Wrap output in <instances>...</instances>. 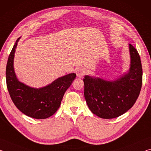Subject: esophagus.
Instances as JSON below:
<instances>
[{
    "mask_svg": "<svg viewBox=\"0 0 151 151\" xmlns=\"http://www.w3.org/2000/svg\"><path fill=\"white\" fill-rule=\"evenodd\" d=\"M86 71L84 68H78L77 70H76V76L78 78H83V76L85 75Z\"/></svg>",
    "mask_w": 151,
    "mask_h": 151,
    "instance_id": "1",
    "label": "esophagus"
}]
</instances>
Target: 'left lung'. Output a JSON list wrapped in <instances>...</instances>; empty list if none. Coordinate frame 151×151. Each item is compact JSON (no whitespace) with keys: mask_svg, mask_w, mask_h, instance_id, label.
Returning a JSON list of instances; mask_svg holds the SVG:
<instances>
[{"mask_svg":"<svg viewBox=\"0 0 151 151\" xmlns=\"http://www.w3.org/2000/svg\"><path fill=\"white\" fill-rule=\"evenodd\" d=\"M131 65L128 73L117 80L108 81L85 75V98L89 109L102 119H114L125 113L139 96L142 68L139 54L129 44Z\"/></svg>","mask_w":151,"mask_h":151,"instance_id":"left-lung-1","label":"left lung"}]
</instances>
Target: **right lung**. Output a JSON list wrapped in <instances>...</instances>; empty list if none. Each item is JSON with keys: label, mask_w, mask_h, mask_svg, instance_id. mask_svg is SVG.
<instances>
[{"label": "right lung", "mask_w": 151, "mask_h": 151, "mask_svg": "<svg viewBox=\"0 0 151 151\" xmlns=\"http://www.w3.org/2000/svg\"><path fill=\"white\" fill-rule=\"evenodd\" d=\"M20 38L16 40L7 61V88L14 105L22 113L37 119H47L59 108L64 94L76 78V74L70 73L58 78L50 85L40 88L30 87L20 82L15 75L13 63Z\"/></svg>", "instance_id": "obj_1"}]
</instances>
